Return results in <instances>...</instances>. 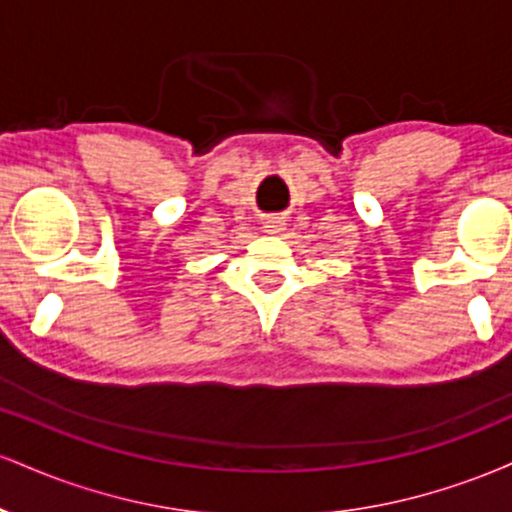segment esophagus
<instances>
[{"label":"esophagus","mask_w":512,"mask_h":512,"mask_svg":"<svg viewBox=\"0 0 512 512\" xmlns=\"http://www.w3.org/2000/svg\"><path fill=\"white\" fill-rule=\"evenodd\" d=\"M267 228H274V226H267Z\"/></svg>","instance_id":"1"}]
</instances>
